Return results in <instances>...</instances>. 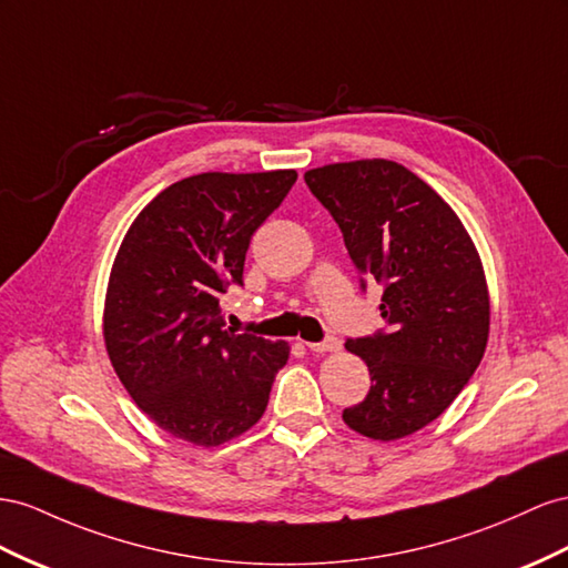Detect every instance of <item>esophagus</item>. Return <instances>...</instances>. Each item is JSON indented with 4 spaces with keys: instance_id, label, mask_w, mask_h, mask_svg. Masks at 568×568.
I'll list each match as a JSON object with an SVG mask.
<instances>
[{
    "instance_id": "34e87169",
    "label": "esophagus",
    "mask_w": 568,
    "mask_h": 568,
    "mask_svg": "<svg viewBox=\"0 0 568 568\" xmlns=\"http://www.w3.org/2000/svg\"><path fill=\"white\" fill-rule=\"evenodd\" d=\"M305 346H308L313 354H327V351H339L342 342L332 336V339H325V342H305Z\"/></svg>"
}]
</instances>
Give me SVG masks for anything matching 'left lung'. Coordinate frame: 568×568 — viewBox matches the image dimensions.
<instances>
[{
  "mask_svg": "<svg viewBox=\"0 0 568 568\" xmlns=\"http://www.w3.org/2000/svg\"><path fill=\"white\" fill-rule=\"evenodd\" d=\"M305 183L339 224L356 270L385 286L387 332L346 342L371 371V392L342 418L379 442L418 433L483 361L489 294L480 255L456 212L404 164L336 162L305 172Z\"/></svg>",
  "mask_w": 568,
  "mask_h": 568,
  "instance_id": "1",
  "label": "left lung"
}]
</instances>
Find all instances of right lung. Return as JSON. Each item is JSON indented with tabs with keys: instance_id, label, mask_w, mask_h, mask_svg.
Listing matches in <instances>:
<instances>
[{
	"instance_id": "1",
	"label": "right lung",
	"mask_w": 568,
	"mask_h": 568,
	"mask_svg": "<svg viewBox=\"0 0 568 568\" xmlns=\"http://www.w3.org/2000/svg\"><path fill=\"white\" fill-rule=\"evenodd\" d=\"M294 170L181 179L141 210L104 296V346L133 402L164 433L220 447L263 418L286 342L224 327L220 296L243 284L255 229Z\"/></svg>"
}]
</instances>
